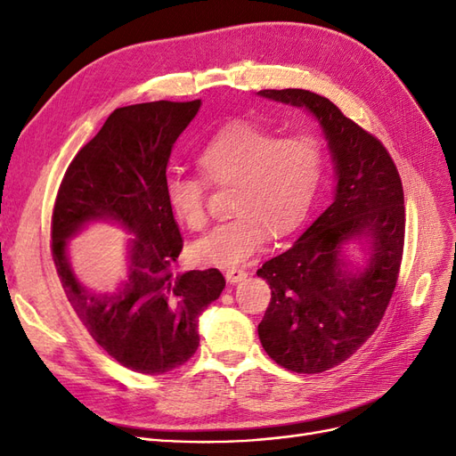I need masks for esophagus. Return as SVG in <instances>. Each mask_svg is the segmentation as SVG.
<instances>
[{"mask_svg": "<svg viewBox=\"0 0 456 456\" xmlns=\"http://www.w3.org/2000/svg\"><path fill=\"white\" fill-rule=\"evenodd\" d=\"M247 275H249V273H247L245 270H240V268H226L224 270V278L230 285H236V283L243 281Z\"/></svg>", "mask_w": 456, "mask_h": 456, "instance_id": "esophagus-1", "label": "esophagus"}]
</instances>
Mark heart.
Segmentation results:
<instances>
[{
    "label": "heart",
    "mask_w": 456,
    "mask_h": 456,
    "mask_svg": "<svg viewBox=\"0 0 456 456\" xmlns=\"http://www.w3.org/2000/svg\"><path fill=\"white\" fill-rule=\"evenodd\" d=\"M198 161L207 181L233 184L232 211L238 216L196 241L191 255L201 265L233 268L260 249L268 232L283 238L300 226L320 184L323 146L314 133L275 136L270 129L238 123L213 136ZM207 181L181 167L165 175V200L190 230L207 224Z\"/></svg>",
    "instance_id": "obj_1"
}]
</instances>
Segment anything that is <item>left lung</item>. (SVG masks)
I'll return each mask as SVG.
<instances>
[{
    "instance_id": "obj_1",
    "label": "left lung",
    "mask_w": 456,
    "mask_h": 456,
    "mask_svg": "<svg viewBox=\"0 0 456 456\" xmlns=\"http://www.w3.org/2000/svg\"><path fill=\"white\" fill-rule=\"evenodd\" d=\"M258 94L306 110L335 169L330 205L291 249L256 272L272 289L258 323L262 348L281 367L314 375L346 362L382 320L402 265L403 186L382 142L325 96L306 89ZM350 244L363 259L347 255Z\"/></svg>"
}]
</instances>
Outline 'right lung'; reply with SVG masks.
Masks as SVG:
<instances>
[{
    "instance_id": "1",
    "label": "right lung",
    "mask_w": 456,
    "mask_h": 456,
    "mask_svg": "<svg viewBox=\"0 0 456 456\" xmlns=\"http://www.w3.org/2000/svg\"><path fill=\"white\" fill-rule=\"evenodd\" d=\"M201 101H156L114 110L77 151L53 211V260L62 289L93 340L118 363L163 375L200 346V315L226 285L216 268L173 273L183 236L163 181L178 136ZM118 224L134 236L126 273L110 289L81 284L69 244L91 224Z\"/></svg>"
}]
</instances>
